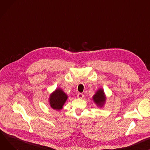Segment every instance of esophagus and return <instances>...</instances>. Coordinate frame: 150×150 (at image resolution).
Returning a JSON list of instances; mask_svg holds the SVG:
<instances>
[{"mask_svg":"<svg viewBox=\"0 0 150 150\" xmlns=\"http://www.w3.org/2000/svg\"><path fill=\"white\" fill-rule=\"evenodd\" d=\"M83 97H84V95L83 93H78L77 94V98H78L81 99V98H83Z\"/></svg>","mask_w":150,"mask_h":150,"instance_id":"obj_1","label":"esophagus"}]
</instances>
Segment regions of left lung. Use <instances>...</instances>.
Returning a JSON list of instances; mask_svg holds the SVG:
<instances>
[{
  "label": "left lung",
  "mask_w": 150,
  "mask_h": 150,
  "mask_svg": "<svg viewBox=\"0 0 150 150\" xmlns=\"http://www.w3.org/2000/svg\"><path fill=\"white\" fill-rule=\"evenodd\" d=\"M93 99L98 105L100 107L103 106L105 101V96L104 91L102 88L99 89L96 92V93L93 96Z\"/></svg>",
  "instance_id": "left-lung-1"
}]
</instances>
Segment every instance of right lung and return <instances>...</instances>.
I'll return each instance as SVG.
<instances>
[{
	"label": "right lung",
	"mask_w": 150,
	"mask_h": 150,
	"mask_svg": "<svg viewBox=\"0 0 150 150\" xmlns=\"http://www.w3.org/2000/svg\"><path fill=\"white\" fill-rule=\"evenodd\" d=\"M67 99V95L61 88L56 89L49 97V103L51 107L55 110H60Z\"/></svg>",
	"instance_id": "add662e5"
}]
</instances>
